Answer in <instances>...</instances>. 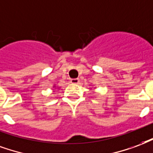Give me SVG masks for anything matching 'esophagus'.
I'll list each match as a JSON object with an SVG mask.
<instances>
[{"instance_id": "1", "label": "esophagus", "mask_w": 153, "mask_h": 153, "mask_svg": "<svg viewBox=\"0 0 153 153\" xmlns=\"http://www.w3.org/2000/svg\"><path fill=\"white\" fill-rule=\"evenodd\" d=\"M71 83L72 84H79L80 83V80L79 79H72L71 80Z\"/></svg>"}]
</instances>
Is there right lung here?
I'll use <instances>...</instances> for the list:
<instances>
[{"instance_id": "obj_1", "label": "right lung", "mask_w": 153, "mask_h": 153, "mask_svg": "<svg viewBox=\"0 0 153 153\" xmlns=\"http://www.w3.org/2000/svg\"><path fill=\"white\" fill-rule=\"evenodd\" d=\"M53 87H54V86H53Z\"/></svg>"}]
</instances>
